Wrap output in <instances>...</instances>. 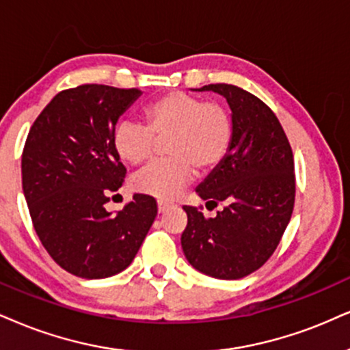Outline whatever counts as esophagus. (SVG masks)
<instances>
[{
    "instance_id": "esophagus-1",
    "label": "esophagus",
    "mask_w": 350,
    "mask_h": 350,
    "mask_svg": "<svg viewBox=\"0 0 350 350\" xmlns=\"http://www.w3.org/2000/svg\"><path fill=\"white\" fill-rule=\"evenodd\" d=\"M157 206H159V213H165L168 208H172V206H175L172 201H167V200H159L157 201Z\"/></svg>"
}]
</instances>
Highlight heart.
Masks as SVG:
<instances>
[{"instance_id": "heart-1", "label": "heart", "mask_w": 350, "mask_h": 350, "mask_svg": "<svg viewBox=\"0 0 350 350\" xmlns=\"http://www.w3.org/2000/svg\"><path fill=\"white\" fill-rule=\"evenodd\" d=\"M144 124L124 120L113 131V150L129 165H139L154 152L156 139H163V154L133 178L137 191L155 198H174L193 182L196 168L211 172L227 157L234 141L230 111L215 100L191 94H163L146 105Z\"/></svg>"}]
</instances>
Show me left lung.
<instances>
[{"instance_id": "left-lung-1", "label": "left lung", "mask_w": 350, "mask_h": 350, "mask_svg": "<svg viewBox=\"0 0 350 350\" xmlns=\"http://www.w3.org/2000/svg\"><path fill=\"white\" fill-rule=\"evenodd\" d=\"M232 110L234 141L227 157L196 188L208 204L227 206L215 217L183 206L185 256L215 279H241L260 269L278 248L295 202L294 154L274 111L232 84H209Z\"/></svg>"}]
</instances>
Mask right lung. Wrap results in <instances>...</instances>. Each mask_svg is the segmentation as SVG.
I'll list each match as a JSON object with an SVG mask.
<instances>
[{
  "label": "right lung",
  "mask_w": 350,
  "mask_h": 350,
  "mask_svg": "<svg viewBox=\"0 0 350 350\" xmlns=\"http://www.w3.org/2000/svg\"><path fill=\"white\" fill-rule=\"evenodd\" d=\"M139 96L102 84L62 90L25 139L21 168L33 228L56 265L77 278L126 269L157 215L148 195H135L116 214L105 209L126 176L111 142L115 124Z\"/></svg>",
  "instance_id": "right-lung-1"
}]
</instances>
